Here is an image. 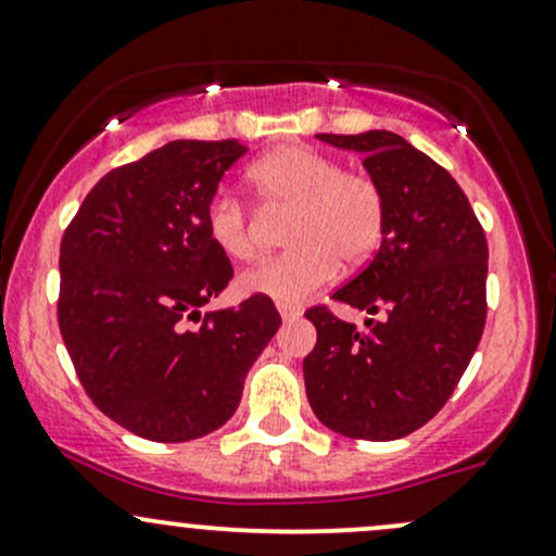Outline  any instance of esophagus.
<instances>
[{
  "instance_id": "esophagus-1",
  "label": "esophagus",
  "mask_w": 556,
  "mask_h": 556,
  "mask_svg": "<svg viewBox=\"0 0 556 556\" xmlns=\"http://www.w3.org/2000/svg\"><path fill=\"white\" fill-rule=\"evenodd\" d=\"M279 307V316H282L285 320H295V318H300V305H290V303H279L277 305Z\"/></svg>"
}]
</instances>
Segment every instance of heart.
I'll return each mask as SVG.
<instances>
[{
  "instance_id": "heart-1",
  "label": "heart",
  "mask_w": 556,
  "mask_h": 556,
  "mask_svg": "<svg viewBox=\"0 0 556 556\" xmlns=\"http://www.w3.org/2000/svg\"><path fill=\"white\" fill-rule=\"evenodd\" d=\"M251 189L271 210H290L282 256L243 274L245 292L277 303H300L337 271L359 269L386 238L383 186L363 170H344L337 157L307 144H285L251 165ZM206 236L227 258L253 261L258 240L251 210L238 197L217 191L204 210Z\"/></svg>"
}]
</instances>
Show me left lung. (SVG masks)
Returning a JSON list of instances; mask_svg holds the SVG:
<instances>
[{
  "label": "left lung",
  "mask_w": 556,
  "mask_h": 556,
  "mask_svg": "<svg viewBox=\"0 0 556 556\" xmlns=\"http://www.w3.org/2000/svg\"><path fill=\"white\" fill-rule=\"evenodd\" d=\"M357 150L383 186L388 227L376 256L333 303L370 316L346 324L329 303L307 307L318 342L303 359L305 393L329 430L396 440L453 396L486 320V238L456 178L393 131L318 134Z\"/></svg>",
  "instance_id": "1"
}]
</instances>
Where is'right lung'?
Returning <instances> with one entry per match:
<instances>
[{"label": "right lung", "mask_w": 556, "mask_h": 556, "mask_svg": "<svg viewBox=\"0 0 556 556\" xmlns=\"http://www.w3.org/2000/svg\"><path fill=\"white\" fill-rule=\"evenodd\" d=\"M245 152L238 139L168 142L105 173L64 230V346L92 404L139 438L186 443L223 427L282 324L266 295L199 313L232 279L206 202Z\"/></svg>", "instance_id": "right-lung-1"}]
</instances>
